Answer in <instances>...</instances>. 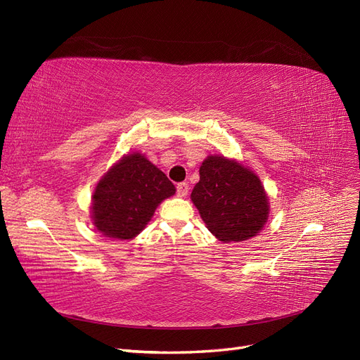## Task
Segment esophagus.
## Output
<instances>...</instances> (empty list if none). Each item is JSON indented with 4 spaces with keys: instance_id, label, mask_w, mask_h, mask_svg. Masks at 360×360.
<instances>
[{
    "instance_id": "1",
    "label": "esophagus",
    "mask_w": 360,
    "mask_h": 360,
    "mask_svg": "<svg viewBox=\"0 0 360 360\" xmlns=\"http://www.w3.org/2000/svg\"><path fill=\"white\" fill-rule=\"evenodd\" d=\"M188 193H189V184L186 183V181L179 183V184H177V195L181 196V198H184Z\"/></svg>"
}]
</instances>
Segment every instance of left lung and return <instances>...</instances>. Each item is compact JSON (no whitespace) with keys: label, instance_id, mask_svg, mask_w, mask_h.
<instances>
[{"label":"left lung","instance_id":"left-lung-1","mask_svg":"<svg viewBox=\"0 0 360 360\" xmlns=\"http://www.w3.org/2000/svg\"><path fill=\"white\" fill-rule=\"evenodd\" d=\"M191 198L208 231L223 243L249 240L268 220L269 202L259 177L225 156L204 160Z\"/></svg>","mask_w":360,"mask_h":360}]
</instances>
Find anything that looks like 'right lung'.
<instances>
[{
  "label": "right lung",
  "mask_w": 360,
  "mask_h": 360,
  "mask_svg": "<svg viewBox=\"0 0 360 360\" xmlns=\"http://www.w3.org/2000/svg\"><path fill=\"white\" fill-rule=\"evenodd\" d=\"M176 188L141 153H129L98 181L92 195V220L104 237L131 240L146 228L155 210Z\"/></svg>",
  "instance_id": "1"
}]
</instances>
